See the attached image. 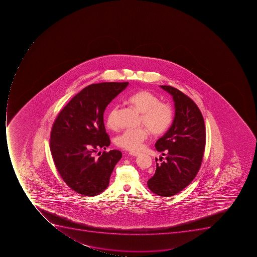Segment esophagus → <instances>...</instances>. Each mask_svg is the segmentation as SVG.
<instances>
[{"label":"esophagus","instance_id":"1","mask_svg":"<svg viewBox=\"0 0 257 257\" xmlns=\"http://www.w3.org/2000/svg\"><path fill=\"white\" fill-rule=\"evenodd\" d=\"M130 154L132 156H138L140 154L138 152H130Z\"/></svg>","mask_w":257,"mask_h":257}]
</instances>
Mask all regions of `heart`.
Segmentation results:
<instances>
[{"label": "heart", "mask_w": 257, "mask_h": 257, "mask_svg": "<svg viewBox=\"0 0 257 257\" xmlns=\"http://www.w3.org/2000/svg\"><path fill=\"white\" fill-rule=\"evenodd\" d=\"M127 103L142 114L140 124L146 126L154 135L164 134L172 123L174 111L171 106L160 102L159 98L150 91H137L127 97ZM117 106H113L106 115V123L111 130L117 127ZM148 136L149 133L145 127L126 130L115 138V145L123 150L138 151Z\"/></svg>", "instance_id": "heart-1"}]
</instances>
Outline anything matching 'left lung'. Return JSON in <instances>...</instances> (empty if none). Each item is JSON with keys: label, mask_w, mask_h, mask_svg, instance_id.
Segmentation results:
<instances>
[{"label": "left lung", "mask_w": 257, "mask_h": 257, "mask_svg": "<svg viewBox=\"0 0 257 257\" xmlns=\"http://www.w3.org/2000/svg\"><path fill=\"white\" fill-rule=\"evenodd\" d=\"M172 95L175 107L174 121L166 134L156 142V150L166 156L160 158L154 176L148 180L152 192L173 196L194 180L202 164L206 145L204 119L196 103L183 92L161 86ZM158 159H156V162Z\"/></svg>", "instance_id": "left-lung-1"}]
</instances>
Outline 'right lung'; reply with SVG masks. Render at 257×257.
Wrapping results in <instances>:
<instances>
[{
	"label": "right lung",
	"instance_id": "obj_1",
	"mask_svg": "<svg viewBox=\"0 0 257 257\" xmlns=\"http://www.w3.org/2000/svg\"><path fill=\"white\" fill-rule=\"evenodd\" d=\"M128 83H100L83 88L59 112L53 123L50 148L58 172L67 186L84 196H95L109 185L119 150L95 154L110 145L103 113Z\"/></svg>",
	"mask_w": 257,
	"mask_h": 257
}]
</instances>
